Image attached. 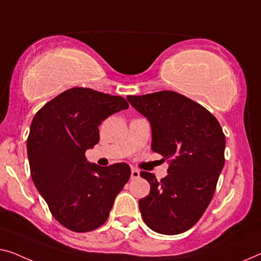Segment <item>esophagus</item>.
Masks as SVG:
<instances>
[{
  "label": "esophagus",
  "mask_w": 261,
  "mask_h": 261,
  "mask_svg": "<svg viewBox=\"0 0 261 261\" xmlns=\"http://www.w3.org/2000/svg\"><path fill=\"white\" fill-rule=\"evenodd\" d=\"M139 178V171L137 169H132L131 170V179H137Z\"/></svg>",
  "instance_id": "1"
}]
</instances>
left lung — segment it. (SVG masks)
I'll use <instances>...</instances> for the list:
<instances>
[{
	"label": "left lung",
	"mask_w": 261,
	"mask_h": 261,
	"mask_svg": "<svg viewBox=\"0 0 261 261\" xmlns=\"http://www.w3.org/2000/svg\"><path fill=\"white\" fill-rule=\"evenodd\" d=\"M136 110L149 119L152 150L168 159V176L150 182L149 196L139 200L142 218L151 230L179 234L191 228L211 203L225 164V135L208 110L176 91L127 96Z\"/></svg>",
	"instance_id": "left-lung-1"
}]
</instances>
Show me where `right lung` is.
Instances as JSON below:
<instances>
[{
    "label": "right lung",
    "mask_w": 261,
    "mask_h": 261,
    "mask_svg": "<svg viewBox=\"0 0 261 261\" xmlns=\"http://www.w3.org/2000/svg\"><path fill=\"white\" fill-rule=\"evenodd\" d=\"M129 103L89 88H71L36 112L27 139L30 173L54 218L73 232L106 223L115 198L130 179L126 163L90 164L85 151L99 141L98 125Z\"/></svg>",
    "instance_id": "right-lung-1"
}]
</instances>
